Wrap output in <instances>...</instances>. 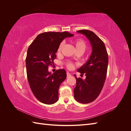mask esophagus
<instances>
[{"instance_id": "obj_1", "label": "esophagus", "mask_w": 131, "mask_h": 131, "mask_svg": "<svg viewBox=\"0 0 131 131\" xmlns=\"http://www.w3.org/2000/svg\"><path fill=\"white\" fill-rule=\"evenodd\" d=\"M71 74L70 73H69V72H67V78H70V77H71Z\"/></svg>"}]
</instances>
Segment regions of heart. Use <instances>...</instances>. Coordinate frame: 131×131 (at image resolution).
<instances>
[{"label": "heart", "mask_w": 131, "mask_h": 131, "mask_svg": "<svg viewBox=\"0 0 131 131\" xmlns=\"http://www.w3.org/2000/svg\"><path fill=\"white\" fill-rule=\"evenodd\" d=\"M74 44H75V48H76L77 51L82 50L84 52L86 49V47H87L85 41L84 40H83L82 39H77V40L75 41ZM64 42L63 41L60 43V45H59V47L58 48V52H60V51L62 50L63 46H64ZM66 66L68 68L72 69L73 68L74 65L72 62H68V63H67Z\"/></svg>", "instance_id": "heart-1"}]
</instances>
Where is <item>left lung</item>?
Instances as JSON below:
<instances>
[{"instance_id": "8db88e82", "label": "left lung", "mask_w": 131, "mask_h": 131, "mask_svg": "<svg viewBox=\"0 0 131 131\" xmlns=\"http://www.w3.org/2000/svg\"><path fill=\"white\" fill-rule=\"evenodd\" d=\"M78 33L85 35L92 47L89 60L78 69L81 75L85 74L86 79L77 78V85L74 89V96L77 102L88 104L94 101L100 95L103 88L107 73L108 54L104 43L93 31L80 30Z\"/></svg>"}]
</instances>
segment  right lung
Wrapping results in <instances>:
<instances>
[{"label": "right lung", "mask_w": 131, "mask_h": 131, "mask_svg": "<svg viewBox=\"0 0 131 131\" xmlns=\"http://www.w3.org/2000/svg\"><path fill=\"white\" fill-rule=\"evenodd\" d=\"M73 35L67 31L42 33L28 49L26 59L28 81L34 96L42 103L52 104L58 100V89L67 73L62 69L52 74L48 68L54 65L56 53L63 39Z\"/></svg>", "instance_id": "1"}]
</instances>
